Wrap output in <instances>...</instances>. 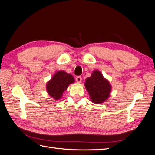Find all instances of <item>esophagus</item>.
Returning <instances> with one entry per match:
<instances>
[{
  "label": "esophagus",
  "instance_id": "34e87169",
  "mask_svg": "<svg viewBox=\"0 0 155 155\" xmlns=\"http://www.w3.org/2000/svg\"><path fill=\"white\" fill-rule=\"evenodd\" d=\"M76 81H77L78 83H80V82L81 81V80H82V78H81V76H77V77L76 78Z\"/></svg>",
  "mask_w": 155,
  "mask_h": 155
}]
</instances>
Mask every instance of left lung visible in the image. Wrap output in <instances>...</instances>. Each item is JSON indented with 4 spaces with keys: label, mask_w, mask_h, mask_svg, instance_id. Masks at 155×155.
I'll return each instance as SVG.
<instances>
[{
    "label": "left lung",
    "mask_w": 155,
    "mask_h": 155,
    "mask_svg": "<svg viewBox=\"0 0 155 155\" xmlns=\"http://www.w3.org/2000/svg\"><path fill=\"white\" fill-rule=\"evenodd\" d=\"M85 85L93 103L101 104L109 97L111 86L98 70L94 71L91 77L86 79Z\"/></svg>",
    "instance_id": "obj_1"
}]
</instances>
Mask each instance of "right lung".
I'll return each instance as SVG.
<instances>
[{
	"instance_id": "add662e5",
	"label": "right lung",
	"mask_w": 155,
	"mask_h": 155,
	"mask_svg": "<svg viewBox=\"0 0 155 155\" xmlns=\"http://www.w3.org/2000/svg\"><path fill=\"white\" fill-rule=\"evenodd\" d=\"M74 82V78L71 74L64 71H59L48 82L46 89L50 96L55 100H58L61 97L63 93L67 90L70 84Z\"/></svg>"
}]
</instances>
